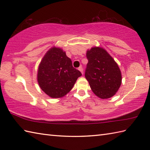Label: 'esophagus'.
Masks as SVG:
<instances>
[{
    "instance_id": "esophagus-1",
    "label": "esophagus",
    "mask_w": 150,
    "mask_h": 150,
    "mask_svg": "<svg viewBox=\"0 0 150 150\" xmlns=\"http://www.w3.org/2000/svg\"><path fill=\"white\" fill-rule=\"evenodd\" d=\"M79 70L82 73V74H83V73H84V72H83V68H82V66L79 67Z\"/></svg>"
}]
</instances>
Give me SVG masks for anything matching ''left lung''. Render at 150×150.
Instances as JSON below:
<instances>
[{"label":"left lung","instance_id":"obj_1","mask_svg":"<svg viewBox=\"0 0 150 150\" xmlns=\"http://www.w3.org/2000/svg\"><path fill=\"white\" fill-rule=\"evenodd\" d=\"M88 60L85 77L91 90L99 98H108L120 86L122 75L117 64L103 48L92 47L87 51Z\"/></svg>","mask_w":150,"mask_h":150}]
</instances>
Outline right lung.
<instances>
[{
    "mask_svg": "<svg viewBox=\"0 0 150 150\" xmlns=\"http://www.w3.org/2000/svg\"><path fill=\"white\" fill-rule=\"evenodd\" d=\"M81 75L80 71L73 68L71 60L66 53L54 47L41 60L37 81L44 93L52 98H60L71 91Z\"/></svg>",
    "mask_w": 150,
    "mask_h": 150,
    "instance_id": "obj_1",
    "label": "right lung"
}]
</instances>
